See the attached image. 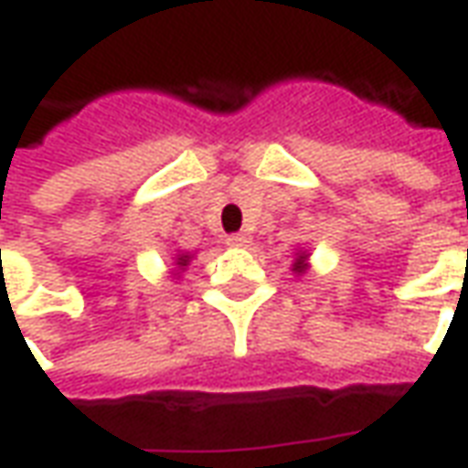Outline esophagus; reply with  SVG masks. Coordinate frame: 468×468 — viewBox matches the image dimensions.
<instances>
[{"label": "esophagus", "mask_w": 468, "mask_h": 468, "mask_svg": "<svg viewBox=\"0 0 468 468\" xmlns=\"http://www.w3.org/2000/svg\"><path fill=\"white\" fill-rule=\"evenodd\" d=\"M247 234H231V237H229L227 239V244L229 247H247Z\"/></svg>", "instance_id": "1"}]
</instances>
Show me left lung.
Wrapping results in <instances>:
<instances>
[{
  "label": "left lung",
  "mask_w": 468,
  "mask_h": 468,
  "mask_svg": "<svg viewBox=\"0 0 468 468\" xmlns=\"http://www.w3.org/2000/svg\"><path fill=\"white\" fill-rule=\"evenodd\" d=\"M308 270V252H295V262H292V272L303 275Z\"/></svg>",
  "instance_id": "8db88e82"
}]
</instances>
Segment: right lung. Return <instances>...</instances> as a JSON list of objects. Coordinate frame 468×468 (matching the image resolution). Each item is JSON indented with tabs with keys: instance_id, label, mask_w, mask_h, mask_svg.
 Masks as SVG:
<instances>
[{
	"instance_id": "1",
	"label": "right lung",
	"mask_w": 468,
	"mask_h": 468,
	"mask_svg": "<svg viewBox=\"0 0 468 468\" xmlns=\"http://www.w3.org/2000/svg\"><path fill=\"white\" fill-rule=\"evenodd\" d=\"M188 262H191V254L188 252L176 254V267H178V270H186V267H188ZM178 270H176V275H178Z\"/></svg>"
}]
</instances>
